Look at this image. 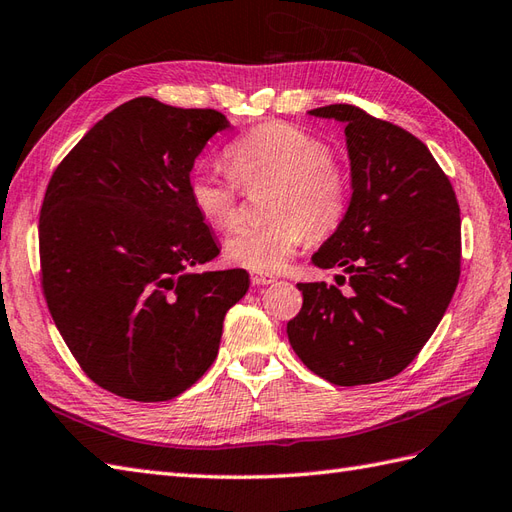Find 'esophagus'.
Instances as JSON below:
<instances>
[{
  "instance_id": "esophagus-1",
  "label": "esophagus",
  "mask_w": 512,
  "mask_h": 512,
  "mask_svg": "<svg viewBox=\"0 0 512 512\" xmlns=\"http://www.w3.org/2000/svg\"><path fill=\"white\" fill-rule=\"evenodd\" d=\"M251 281H253V285H270V283H275V277L272 275H266V272H253L251 275Z\"/></svg>"
}]
</instances>
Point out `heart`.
<instances>
[{
    "label": "heart",
    "mask_w": 512,
    "mask_h": 512,
    "mask_svg": "<svg viewBox=\"0 0 512 512\" xmlns=\"http://www.w3.org/2000/svg\"><path fill=\"white\" fill-rule=\"evenodd\" d=\"M224 157L244 187L275 183L268 207L272 220L237 229L224 244L233 264L275 272L310 237L323 240L340 227L351 185L320 137L294 124L270 122L235 139ZM189 200L216 229H233L240 220V187L227 174L196 170L189 178Z\"/></svg>",
    "instance_id": "1"
}]
</instances>
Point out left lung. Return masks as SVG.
<instances>
[{
  "label": "left lung",
  "instance_id": "1",
  "mask_svg": "<svg viewBox=\"0 0 512 512\" xmlns=\"http://www.w3.org/2000/svg\"><path fill=\"white\" fill-rule=\"evenodd\" d=\"M310 115L344 124L353 189L312 264L340 268L351 294L299 283L303 307L288 323V340L331 384L384 382L417 358L456 292L460 207L441 165L408 130L351 104Z\"/></svg>",
  "mask_w": 512,
  "mask_h": 512
}]
</instances>
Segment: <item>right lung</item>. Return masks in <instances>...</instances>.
Listing matches in <instances>:
<instances>
[{
    "label": "right lung",
    "mask_w": 512,
    "mask_h": 512,
    "mask_svg": "<svg viewBox=\"0 0 512 512\" xmlns=\"http://www.w3.org/2000/svg\"><path fill=\"white\" fill-rule=\"evenodd\" d=\"M213 109L135 98L104 115L50 178L39 218L43 294L82 371L133 401H168L205 375L248 272L194 270L220 248L189 172L227 130Z\"/></svg>",
    "instance_id": "right-lung-1"
}]
</instances>
